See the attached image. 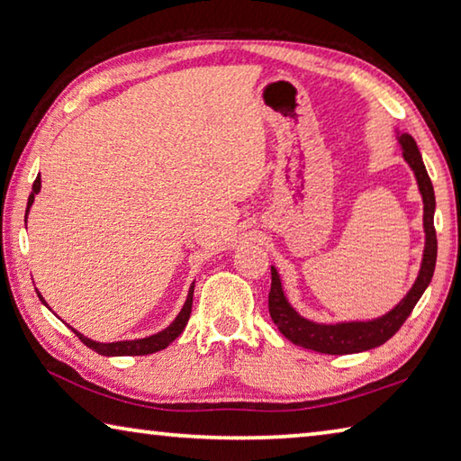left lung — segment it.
<instances>
[{
	"instance_id": "obj_1",
	"label": "left lung",
	"mask_w": 461,
	"mask_h": 461,
	"mask_svg": "<svg viewBox=\"0 0 461 461\" xmlns=\"http://www.w3.org/2000/svg\"><path fill=\"white\" fill-rule=\"evenodd\" d=\"M399 142L402 146V156L409 162V167L415 173L420 197H423V225H425V249H423V262H420L419 276L412 285L407 296L386 315L372 321H349V323H315L309 319L301 317L286 301L283 283L276 268L272 267V285L268 293V311L278 331L285 335L288 341L294 346H301L305 349H313V352L331 354V356H343V354H357L366 352V349L378 348L382 343L388 341L393 335L401 330V325L407 321L411 311L415 309L420 294L425 293L433 278L435 260H437V236L433 225V213H435V193L431 178L427 175V168L420 158V152L417 142L409 134H401Z\"/></svg>"
}]
</instances>
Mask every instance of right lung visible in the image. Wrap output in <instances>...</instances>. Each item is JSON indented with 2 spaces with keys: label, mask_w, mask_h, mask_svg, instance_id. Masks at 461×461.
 Here are the masks:
<instances>
[{
  "label": "right lung",
  "mask_w": 461,
  "mask_h": 461,
  "mask_svg": "<svg viewBox=\"0 0 461 461\" xmlns=\"http://www.w3.org/2000/svg\"><path fill=\"white\" fill-rule=\"evenodd\" d=\"M38 191H41V176H36V181H34V185H32V193H30V197H28L26 217H28L30 207H32V203H34V197L38 194ZM193 288H194V285H191L189 294H186L185 305H183V309H181V313L176 315L175 321L170 323V325L167 327V330H162L160 333L148 335V338H144V339L99 343V341H93V339H89V338H85V335H81L79 331H75V330H73V331L77 333V338H79V339L85 343V346L91 348L93 352H97V354H101V356H146V354L160 352V349L168 348V343H173V341L178 338V335L183 333L186 321H189L191 309H193ZM38 296H41V301L46 305V301L42 299V294H38ZM46 307H49V305H46Z\"/></svg>",
  "instance_id": "obj_1"
}]
</instances>
